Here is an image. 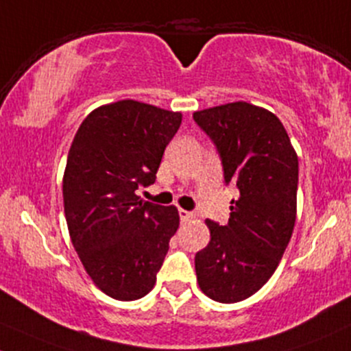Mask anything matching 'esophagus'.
Listing matches in <instances>:
<instances>
[{"mask_svg":"<svg viewBox=\"0 0 351 351\" xmlns=\"http://www.w3.org/2000/svg\"><path fill=\"white\" fill-rule=\"evenodd\" d=\"M178 215L182 221H190V219L195 218V213H191V211H186V210H178Z\"/></svg>","mask_w":351,"mask_h":351,"instance_id":"obj_1","label":"esophagus"}]
</instances>
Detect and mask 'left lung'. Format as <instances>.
<instances>
[{"mask_svg":"<svg viewBox=\"0 0 351 351\" xmlns=\"http://www.w3.org/2000/svg\"><path fill=\"white\" fill-rule=\"evenodd\" d=\"M217 148L225 184L237 186L226 225L206 219L211 240L195 256L198 285L219 303L256 293L282 260L296 218L298 158L278 118L238 101L193 113Z\"/></svg>","mask_w":351,"mask_h":351,"instance_id":"left-lung-1","label":"left lung"}]
</instances>
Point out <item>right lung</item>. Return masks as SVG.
Returning <instances> with one entry per match:
<instances>
[{
    "label": "right lung",
    "mask_w": 351,
    "mask_h": 351,
    "mask_svg": "<svg viewBox=\"0 0 351 351\" xmlns=\"http://www.w3.org/2000/svg\"><path fill=\"white\" fill-rule=\"evenodd\" d=\"M182 113L123 99L88 114L75 134L63 178L69 237L96 287L123 302L156 282L180 225L175 206L143 202Z\"/></svg>",
    "instance_id": "obj_1"
}]
</instances>
